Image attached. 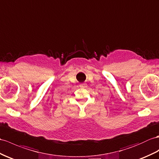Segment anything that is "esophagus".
<instances>
[{
  "instance_id": "1",
  "label": "esophagus",
  "mask_w": 159,
  "mask_h": 159,
  "mask_svg": "<svg viewBox=\"0 0 159 159\" xmlns=\"http://www.w3.org/2000/svg\"><path fill=\"white\" fill-rule=\"evenodd\" d=\"M81 88H86L87 86V84L86 83H82L80 86Z\"/></svg>"
}]
</instances>
